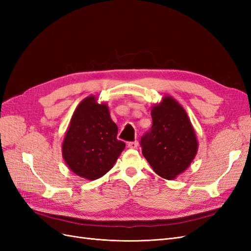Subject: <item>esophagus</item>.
<instances>
[{"mask_svg": "<svg viewBox=\"0 0 251 251\" xmlns=\"http://www.w3.org/2000/svg\"><path fill=\"white\" fill-rule=\"evenodd\" d=\"M127 147L130 149H137L138 147V142L137 141H131L127 143Z\"/></svg>", "mask_w": 251, "mask_h": 251, "instance_id": "34e87169", "label": "esophagus"}]
</instances>
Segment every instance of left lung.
I'll list each match as a JSON object with an SVG mask.
<instances>
[{
    "label": "left lung",
    "mask_w": 251,
    "mask_h": 251,
    "mask_svg": "<svg viewBox=\"0 0 251 251\" xmlns=\"http://www.w3.org/2000/svg\"><path fill=\"white\" fill-rule=\"evenodd\" d=\"M153 126L144 134L140 146L151 169L164 179L183 173L198 151V141L185 110L171 96L151 111Z\"/></svg>",
    "instance_id": "obj_1"
}]
</instances>
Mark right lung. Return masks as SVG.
I'll return each instance as SVG.
<instances>
[{
    "mask_svg": "<svg viewBox=\"0 0 251 251\" xmlns=\"http://www.w3.org/2000/svg\"><path fill=\"white\" fill-rule=\"evenodd\" d=\"M108 105L88 96L74 111L62 146L64 160L78 176L95 180L108 173L124 151Z\"/></svg>",
    "mask_w": 251,
    "mask_h": 251,
    "instance_id": "add662e5",
    "label": "right lung"
}]
</instances>
